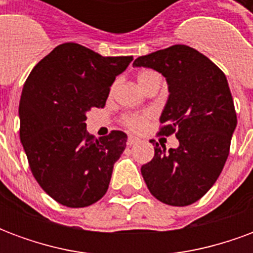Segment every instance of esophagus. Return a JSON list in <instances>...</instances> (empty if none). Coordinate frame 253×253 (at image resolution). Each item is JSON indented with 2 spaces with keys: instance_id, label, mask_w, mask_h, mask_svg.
Wrapping results in <instances>:
<instances>
[{
  "instance_id": "esophagus-1",
  "label": "esophagus",
  "mask_w": 253,
  "mask_h": 253,
  "mask_svg": "<svg viewBox=\"0 0 253 253\" xmlns=\"http://www.w3.org/2000/svg\"><path fill=\"white\" fill-rule=\"evenodd\" d=\"M138 141H139V138L130 135V137H128V139H127V145H134V143H137Z\"/></svg>"
}]
</instances>
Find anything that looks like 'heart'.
<instances>
[{"mask_svg": "<svg viewBox=\"0 0 253 253\" xmlns=\"http://www.w3.org/2000/svg\"><path fill=\"white\" fill-rule=\"evenodd\" d=\"M153 76H156V73L152 72V70H145V72L139 73L137 77L139 86L143 88V85L146 84V81H148L150 77H153ZM148 118L149 115H132L127 118L126 123H127V126L131 127L132 130H139V128H142L143 125L146 123Z\"/></svg>", "mask_w": 253, "mask_h": 253, "instance_id": "obj_1", "label": "heart"}]
</instances>
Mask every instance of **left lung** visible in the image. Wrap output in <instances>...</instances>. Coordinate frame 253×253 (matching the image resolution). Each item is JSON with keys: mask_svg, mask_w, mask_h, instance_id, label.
<instances>
[{"mask_svg": "<svg viewBox=\"0 0 253 253\" xmlns=\"http://www.w3.org/2000/svg\"><path fill=\"white\" fill-rule=\"evenodd\" d=\"M132 66L161 73L168 100L160 134L176 132L179 146H154V157L141 173L150 194L170 206L199 201L221 175L237 126L228 80L214 63L184 44L137 58Z\"/></svg>", "mask_w": 253, "mask_h": 253, "instance_id": "obj_1", "label": "left lung"}]
</instances>
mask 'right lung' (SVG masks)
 Here are the masks:
<instances>
[{"instance_id": "right-lung-1", "label": "right lung", "mask_w": 253, "mask_h": 253, "mask_svg": "<svg viewBox=\"0 0 253 253\" xmlns=\"http://www.w3.org/2000/svg\"><path fill=\"white\" fill-rule=\"evenodd\" d=\"M132 57H103L77 43H63L38 63L19 104L20 139L39 186L67 207L103 198L127 135L86 132V114L103 108L116 76Z\"/></svg>"}]
</instances>
